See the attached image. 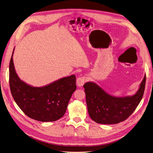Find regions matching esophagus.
Here are the masks:
<instances>
[{
  "mask_svg": "<svg viewBox=\"0 0 153 153\" xmlns=\"http://www.w3.org/2000/svg\"><path fill=\"white\" fill-rule=\"evenodd\" d=\"M86 81V77L85 76H81V77H79L77 79V81H76V84L79 87H82L84 85V84H85Z\"/></svg>",
  "mask_w": 153,
  "mask_h": 153,
  "instance_id": "1",
  "label": "esophagus"
}]
</instances>
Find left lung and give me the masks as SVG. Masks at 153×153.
Returning a JSON list of instances; mask_svg holds the SVG:
<instances>
[{
    "label": "left lung",
    "instance_id": "left-lung-1",
    "mask_svg": "<svg viewBox=\"0 0 153 153\" xmlns=\"http://www.w3.org/2000/svg\"><path fill=\"white\" fill-rule=\"evenodd\" d=\"M146 75L138 91L131 97H115L107 94L96 84L84 85L87 110L90 117L97 123L110 125L125 121L135 110L142 99L146 84Z\"/></svg>",
    "mask_w": 153,
    "mask_h": 153
}]
</instances>
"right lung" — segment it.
Returning <instances> with one entry per match:
<instances>
[{"label": "right lung", "instance_id": "right-lung-1", "mask_svg": "<svg viewBox=\"0 0 153 153\" xmlns=\"http://www.w3.org/2000/svg\"><path fill=\"white\" fill-rule=\"evenodd\" d=\"M12 56L9 64V84L12 97L19 108L27 116L39 122H54L62 117L76 89V76L62 78L45 87H33L19 78Z\"/></svg>", "mask_w": 153, "mask_h": 153}]
</instances>
